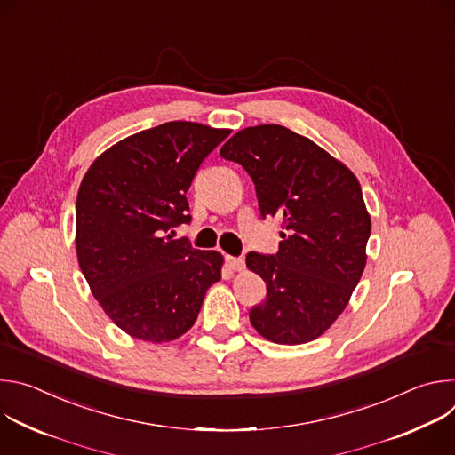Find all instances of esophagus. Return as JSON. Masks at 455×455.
I'll return each mask as SVG.
<instances>
[{
  "label": "esophagus",
  "instance_id": "1",
  "mask_svg": "<svg viewBox=\"0 0 455 455\" xmlns=\"http://www.w3.org/2000/svg\"><path fill=\"white\" fill-rule=\"evenodd\" d=\"M227 265L234 270V272H241L244 268V259L241 257H232V255H227Z\"/></svg>",
  "mask_w": 455,
  "mask_h": 455
}]
</instances>
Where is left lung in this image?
Segmentation results:
<instances>
[{
	"label": "left lung",
	"mask_w": 455,
	"mask_h": 455,
	"mask_svg": "<svg viewBox=\"0 0 455 455\" xmlns=\"http://www.w3.org/2000/svg\"><path fill=\"white\" fill-rule=\"evenodd\" d=\"M220 155L250 174L261 216L283 221L275 255H246L268 291L250 309L251 326L284 346L318 339L346 309L367 263L371 216L356 176L277 124L241 129Z\"/></svg>",
	"instance_id": "1"
}]
</instances>
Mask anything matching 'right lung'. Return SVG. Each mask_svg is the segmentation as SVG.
<instances>
[{
	"mask_svg": "<svg viewBox=\"0 0 455 455\" xmlns=\"http://www.w3.org/2000/svg\"><path fill=\"white\" fill-rule=\"evenodd\" d=\"M230 129L165 122L106 149L76 204L79 267L104 313L133 339L171 342L198 318L223 255L172 239L188 223L187 190Z\"/></svg>",
	"mask_w": 455,
	"mask_h": 455,
	"instance_id": "1",
	"label": "right lung"
}]
</instances>
